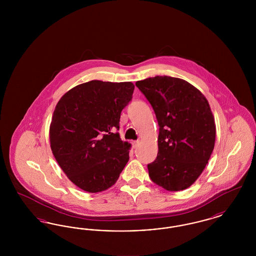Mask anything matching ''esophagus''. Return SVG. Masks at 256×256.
Here are the masks:
<instances>
[{"label":"esophagus","instance_id":"1","mask_svg":"<svg viewBox=\"0 0 256 256\" xmlns=\"http://www.w3.org/2000/svg\"><path fill=\"white\" fill-rule=\"evenodd\" d=\"M139 142H140L139 140H134V141H132V146H134V148H136L137 145L139 144Z\"/></svg>","mask_w":256,"mask_h":256}]
</instances>
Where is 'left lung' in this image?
Masks as SVG:
<instances>
[{
	"mask_svg": "<svg viewBox=\"0 0 256 256\" xmlns=\"http://www.w3.org/2000/svg\"><path fill=\"white\" fill-rule=\"evenodd\" d=\"M154 110L158 154L148 164L150 180L168 191L190 187L204 170L216 126L206 98L186 80L156 76L135 84Z\"/></svg>",
	"mask_w": 256,
	"mask_h": 256,
	"instance_id": "1",
	"label": "left lung"
}]
</instances>
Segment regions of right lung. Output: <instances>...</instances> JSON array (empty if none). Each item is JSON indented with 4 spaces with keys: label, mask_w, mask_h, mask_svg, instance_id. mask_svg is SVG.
Listing matches in <instances>:
<instances>
[{
    "label": "right lung",
    "mask_w": 256,
    "mask_h": 256,
    "mask_svg": "<svg viewBox=\"0 0 256 256\" xmlns=\"http://www.w3.org/2000/svg\"><path fill=\"white\" fill-rule=\"evenodd\" d=\"M134 84L91 80L58 100L50 126L52 154L78 188L98 193L115 184L128 163L130 144L119 134L122 110Z\"/></svg>",
    "instance_id": "right-lung-1"
}]
</instances>
